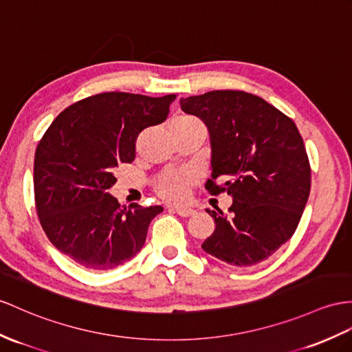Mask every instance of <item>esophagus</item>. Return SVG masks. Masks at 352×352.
I'll list each match as a JSON object with an SVG mask.
<instances>
[{
  "label": "esophagus",
  "instance_id": "esophagus-1",
  "mask_svg": "<svg viewBox=\"0 0 352 352\" xmlns=\"http://www.w3.org/2000/svg\"><path fill=\"white\" fill-rule=\"evenodd\" d=\"M175 212L177 213L179 217H184V218H188V217H192L195 210L192 209H186V208H175Z\"/></svg>",
  "mask_w": 352,
  "mask_h": 352
}]
</instances>
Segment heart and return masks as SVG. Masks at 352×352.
I'll return each instance as SVG.
<instances>
[{"instance_id": "1", "label": "heart", "mask_w": 352, "mask_h": 352, "mask_svg": "<svg viewBox=\"0 0 352 352\" xmlns=\"http://www.w3.org/2000/svg\"><path fill=\"white\" fill-rule=\"evenodd\" d=\"M175 122H197L192 118H177ZM194 184V179L186 171H176V173H170L164 177H161L155 184V191L162 199L170 203H184L188 195H190V190Z\"/></svg>"}]
</instances>
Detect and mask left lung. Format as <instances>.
Listing matches in <instances>:
<instances>
[{
	"label": "left lung",
	"instance_id": "8db88e82",
	"mask_svg": "<svg viewBox=\"0 0 352 352\" xmlns=\"http://www.w3.org/2000/svg\"><path fill=\"white\" fill-rule=\"evenodd\" d=\"M181 107L209 128L212 179L206 190L233 197L228 217L206 209L217 227L203 251L237 267L267 260L294 234L311 191L309 158L296 124L245 91L181 98Z\"/></svg>",
	"mask_w": 352,
	"mask_h": 352
}]
</instances>
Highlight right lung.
<instances>
[{
    "mask_svg": "<svg viewBox=\"0 0 352 352\" xmlns=\"http://www.w3.org/2000/svg\"><path fill=\"white\" fill-rule=\"evenodd\" d=\"M175 100V94H97L61 111L37 144L40 224L50 243L85 269L110 270L131 260L162 212L161 206H121L109 190L115 168L134 161L137 137L166 121Z\"/></svg>",
    "mask_w": 352,
    "mask_h": 352,
    "instance_id": "add662e5",
    "label": "right lung"
}]
</instances>
